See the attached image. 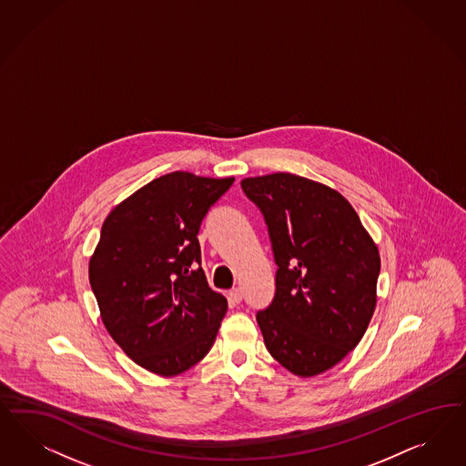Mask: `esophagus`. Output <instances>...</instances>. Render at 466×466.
Segmentation results:
<instances>
[{
  "label": "esophagus",
  "instance_id": "esophagus-1",
  "mask_svg": "<svg viewBox=\"0 0 466 466\" xmlns=\"http://www.w3.org/2000/svg\"><path fill=\"white\" fill-rule=\"evenodd\" d=\"M241 299H243V293H241L240 288H233L231 291H229V301L231 303H240Z\"/></svg>",
  "mask_w": 466,
  "mask_h": 466
}]
</instances>
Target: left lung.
<instances>
[{
	"label": "left lung",
	"mask_w": 466,
	"mask_h": 466,
	"mask_svg": "<svg viewBox=\"0 0 466 466\" xmlns=\"http://www.w3.org/2000/svg\"><path fill=\"white\" fill-rule=\"evenodd\" d=\"M269 228L276 293L257 314L274 360L299 377L332 369L374 316L380 257L338 190L291 173L241 180Z\"/></svg>",
	"instance_id": "8db88e82"
}]
</instances>
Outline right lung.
<instances>
[{
    "label": "right lung",
    "instance_id": "1",
    "mask_svg": "<svg viewBox=\"0 0 466 466\" xmlns=\"http://www.w3.org/2000/svg\"><path fill=\"white\" fill-rule=\"evenodd\" d=\"M235 178L159 177L107 214L89 260L90 288L116 345L173 377L209 353L228 310L200 268L198 229Z\"/></svg>",
    "mask_w": 466,
    "mask_h": 466
}]
</instances>
